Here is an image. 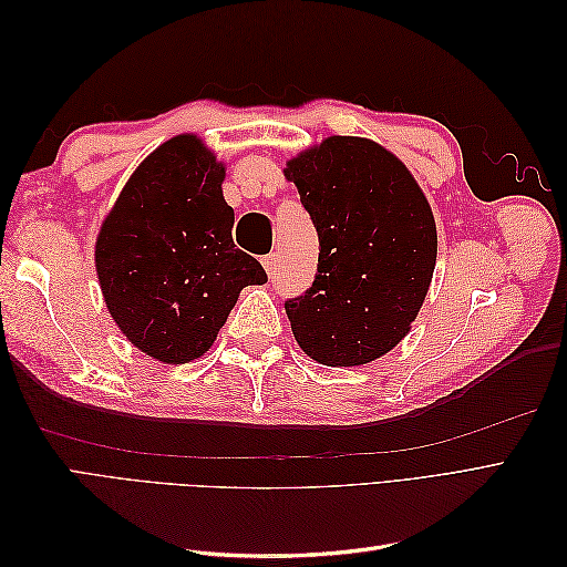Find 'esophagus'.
Instances as JSON below:
<instances>
[{
	"mask_svg": "<svg viewBox=\"0 0 567 567\" xmlns=\"http://www.w3.org/2000/svg\"><path fill=\"white\" fill-rule=\"evenodd\" d=\"M262 267H265V271H267V274H269V277H271V274L279 269V257H277V255H274V252L265 255V257H262Z\"/></svg>",
	"mask_w": 567,
	"mask_h": 567,
	"instance_id": "obj_1",
	"label": "esophagus"
}]
</instances>
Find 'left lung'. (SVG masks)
<instances>
[{"label":"left lung","instance_id":"8db88e82","mask_svg":"<svg viewBox=\"0 0 567 567\" xmlns=\"http://www.w3.org/2000/svg\"><path fill=\"white\" fill-rule=\"evenodd\" d=\"M284 175L319 234L312 286L286 300L298 346L326 367H362L411 331L433 281L437 229L406 165L362 136H329Z\"/></svg>","mask_w":567,"mask_h":567}]
</instances>
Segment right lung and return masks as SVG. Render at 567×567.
<instances>
[{
	"instance_id": "right-lung-1",
	"label": "right lung",
	"mask_w": 567,
	"mask_h": 567,
	"mask_svg": "<svg viewBox=\"0 0 567 567\" xmlns=\"http://www.w3.org/2000/svg\"><path fill=\"white\" fill-rule=\"evenodd\" d=\"M225 165L196 134H179L134 169L96 236L106 307L134 348L165 364L208 352L262 265L231 238Z\"/></svg>"
}]
</instances>
